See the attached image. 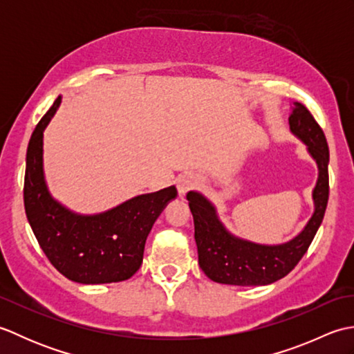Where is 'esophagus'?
Wrapping results in <instances>:
<instances>
[{"label":"esophagus","instance_id":"esophagus-1","mask_svg":"<svg viewBox=\"0 0 354 354\" xmlns=\"http://www.w3.org/2000/svg\"><path fill=\"white\" fill-rule=\"evenodd\" d=\"M199 183V178L196 175H193V173H184V175L179 176L176 179V187H178V193L179 196L184 198L187 192H190L192 189L198 185Z\"/></svg>","mask_w":354,"mask_h":354}]
</instances>
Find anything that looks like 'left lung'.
Listing matches in <instances>:
<instances>
[{"label":"left lung","instance_id":"8db88e82","mask_svg":"<svg viewBox=\"0 0 354 354\" xmlns=\"http://www.w3.org/2000/svg\"><path fill=\"white\" fill-rule=\"evenodd\" d=\"M289 127L317 162L318 178L312 190L313 213L297 236L283 243L266 245L239 237L225 227L217 208L199 192L187 193L194 221L199 266L216 283L266 286L288 275L297 266L317 234L328 201V146L326 135L304 104L293 102Z\"/></svg>","mask_w":354,"mask_h":354}]
</instances>
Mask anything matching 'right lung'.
Wrapping results in <instances>:
<instances>
[{
	"mask_svg": "<svg viewBox=\"0 0 354 354\" xmlns=\"http://www.w3.org/2000/svg\"><path fill=\"white\" fill-rule=\"evenodd\" d=\"M59 95L28 142L24 207L30 227L51 265L80 284L118 283L140 269L155 221L178 196L170 185L138 194L95 214L76 213L53 198L44 171V131L61 106Z\"/></svg>",
	"mask_w": 354,
	"mask_h": 354,
	"instance_id": "1",
	"label": "right lung"
}]
</instances>
